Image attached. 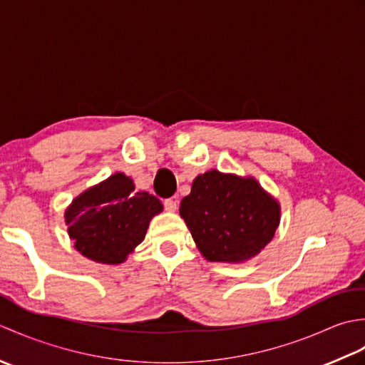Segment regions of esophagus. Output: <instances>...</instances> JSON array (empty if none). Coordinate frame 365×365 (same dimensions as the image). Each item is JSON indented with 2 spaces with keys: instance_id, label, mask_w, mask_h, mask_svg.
<instances>
[{
  "instance_id": "34e87169",
  "label": "esophagus",
  "mask_w": 365,
  "mask_h": 365,
  "mask_svg": "<svg viewBox=\"0 0 365 365\" xmlns=\"http://www.w3.org/2000/svg\"><path fill=\"white\" fill-rule=\"evenodd\" d=\"M163 204H165L166 212H175L177 207H178V202H177L175 199H166Z\"/></svg>"
}]
</instances>
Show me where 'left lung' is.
Returning a JSON list of instances; mask_svg holds the SVG:
<instances>
[{
    "label": "left lung",
    "mask_w": 365,
    "mask_h": 365,
    "mask_svg": "<svg viewBox=\"0 0 365 365\" xmlns=\"http://www.w3.org/2000/svg\"><path fill=\"white\" fill-rule=\"evenodd\" d=\"M180 216L208 262L243 263L273 240L281 204L254 177L212 169L192 180Z\"/></svg>",
    "instance_id": "left-lung-1"
}]
</instances>
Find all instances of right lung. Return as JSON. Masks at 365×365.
<instances>
[{
	"instance_id": "obj_1",
	"label": "right lung",
	"mask_w": 365,
	"mask_h": 365,
	"mask_svg": "<svg viewBox=\"0 0 365 365\" xmlns=\"http://www.w3.org/2000/svg\"><path fill=\"white\" fill-rule=\"evenodd\" d=\"M161 212L160 199L136 191L128 175L115 173L76 196L64 220L81 255L103 265H119L143 242L152 218Z\"/></svg>"
}]
</instances>
